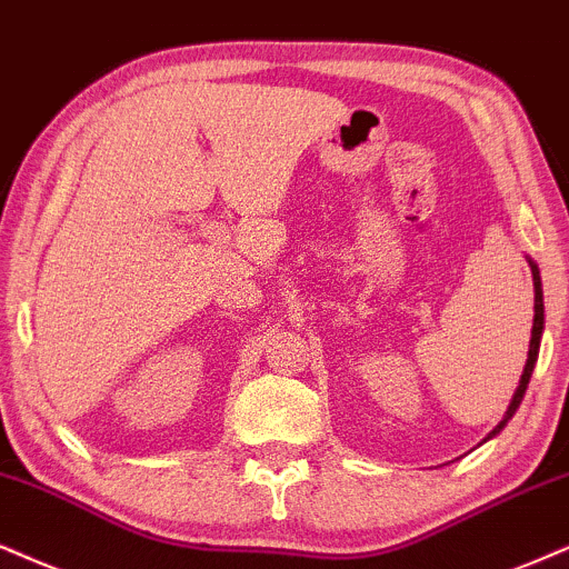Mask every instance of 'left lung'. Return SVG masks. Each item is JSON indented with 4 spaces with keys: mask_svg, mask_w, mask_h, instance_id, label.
<instances>
[{
    "mask_svg": "<svg viewBox=\"0 0 569 569\" xmlns=\"http://www.w3.org/2000/svg\"><path fill=\"white\" fill-rule=\"evenodd\" d=\"M530 269H532V287H536V319H532V338H530V350H528V363H525L520 388H517L515 398H511V403H509V409H507V417L501 419V425L496 427V430L490 432L488 438H493L496 432H501L503 425H507L509 419L515 417V411L520 409V403H522V398H525V390H528L530 375H532V369H536V361H538V348H541V332H543V290H541V273H538V266L530 261Z\"/></svg>",
    "mask_w": 569,
    "mask_h": 569,
    "instance_id": "8db88e82",
    "label": "left lung"
}]
</instances>
